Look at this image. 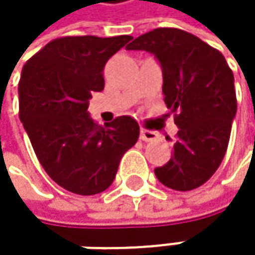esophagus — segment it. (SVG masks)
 I'll return each mask as SVG.
<instances>
[{
	"mask_svg": "<svg viewBox=\"0 0 255 255\" xmlns=\"http://www.w3.org/2000/svg\"><path fill=\"white\" fill-rule=\"evenodd\" d=\"M158 138V132L149 131V129H140V140L143 141H153Z\"/></svg>",
	"mask_w": 255,
	"mask_h": 255,
	"instance_id": "esophagus-1",
	"label": "esophagus"
}]
</instances>
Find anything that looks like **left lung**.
<instances>
[{
	"label": "left lung",
	"mask_w": 255,
	"mask_h": 255,
	"mask_svg": "<svg viewBox=\"0 0 255 255\" xmlns=\"http://www.w3.org/2000/svg\"><path fill=\"white\" fill-rule=\"evenodd\" d=\"M127 50L147 51L159 62L164 102L178 128L173 156L155 176L180 192L202 186L225 158L236 115L235 79L225 56L174 27L143 33Z\"/></svg>",
	"instance_id": "1"
}]
</instances>
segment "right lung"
I'll return each instance as SVG.
<instances>
[{
  "instance_id": "right-lung-1",
  "label": "right lung",
  "mask_w": 255,
  "mask_h": 255,
  "mask_svg": "<svg viewBox=\"0 0 255 255\" xmlns=\"http://www.w3.org/2000/svg\"><path fill=\"white\" fill-rule=\"evenodd\" d=\"M131 36H65L48 42L22 69L19 111L45 173L77 195H96L115 180L120 161L138 138L131 117L106 127L88 114L91 94L105 87L106 62Z\"/></svg>"
}]
</instances>
